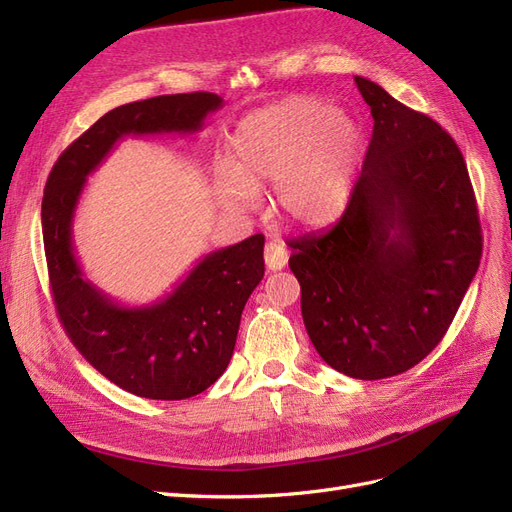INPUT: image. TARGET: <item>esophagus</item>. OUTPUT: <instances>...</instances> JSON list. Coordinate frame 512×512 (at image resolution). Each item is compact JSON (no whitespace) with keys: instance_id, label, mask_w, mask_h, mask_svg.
I'll use <instances>...</instances> for the list:
<instances>
[{"instance_id":"1","label":"esophagus","mask_w":512,"mask_h":512,"mask_svg":"<svg viewBox=\"0 0 512 512\" xmlns=\"http://www.w3.org/2000/svg\"><path fill=\"white\" fill-rule=\"evenodd\" d=\"M263 259H266V266L272 272H278L287 266L289 253L280 242H268L266 249H263Z\"/></svg>"}]
</instances>
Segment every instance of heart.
<instances>
[{
    "instance_id": "b5f03b06",
    "label": "heart",
    "mask_w": 512,
    "mask_h": 512,
    "mask_svg": "<svg viewBox=\"0 0 512 512\" xmlns=\"http://www.w3.org/2000/svg\"><path fill=\"white\" fill-rule=\"evenodd\" d=\"M363 156V128L318 97H289L246 116L232 139V170L217 175L219 198L242 211L272 181L276 211L316 227L344 213Z\"/></svg>"
}]
</instances>
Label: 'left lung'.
Masks as SVG:
<instances>
[{
  "label": "left lung",
  "mask_w": 512,
  "mask_h": 512,
  "mask_svg": "<svg viewBox=\"0 0 512 512\" xmlns=\"http://www.w3.org/2000/svg\"><path fill=\"white\" fill-rule=\"evenodd\" d=\"M373 135L344 215L291 240L289 268L316 352L356 380L426 358L479 270L483 236L460 147L424 113L367 78Z\"/></svg>",
  "instance_id": "8db88e82"
}]
</instances>
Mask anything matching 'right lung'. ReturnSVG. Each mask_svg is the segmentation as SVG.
<instances>
[{
    "mask_svg": "<svg viewBox=\"0 0 512 512\" xmlns=\"http://www.w3.org/2000/svg\"><path fill=\"white\" fill-rule=\"evenodd\" d=\"M223 107L213 92L164 94L111 109L52 166L42 200L48 276L61 325L109 382L143 399L183 401L223 375L246 299L263 278V234L208 253L166 297L128 308L92 285L71 227L88 175L126 135H194Z\"/></svg>",
    "mask_w": 512,
    "mask_h": 512,
    "instance_id": "add662e5",
    "label": "right lung"
}]
</instances>
